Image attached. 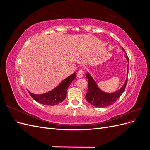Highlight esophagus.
<instances>
[{
    "mask_svg": "<svg viewBox=\"0 0 150 150\" xmlns=\"http://www.w3.org/2000/svg\"><path fill=\"white\" fill-rule=\"evenodd\" d=\"M83 75H84V72L83 71L82 69L79 70V71L78 72V74H77V76H78V78H82V77L83 76Z\"/></svg>",
    "mask_w": 150,
    "mask_h": 150,
    "instance_id": "34e87169",
    "label": "esophagus"
}]
</instances>
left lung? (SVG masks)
Wrapping results in <instances>:
<instances>
[{"label":"left lung","mask_w":150,"mask_h":150,"mask_svg":"<svg viewBox=\"0 0 150 150\" xmlns=\"http://www.w3.org/2000/svg\"><path fill=\"white\" fill-rule=\"evenodd\" d=\"M122 51L125 52V56L127 61L129 62L128 57L123 48H122ZM128 65L127 67V77H128ZM86 76L88 81V89L87 93L86 94V101L91 105L98 108H104L112 105L125 91L127 81H128V78H126L124 84L119 90L115 92L109 93L104 92L99 89L93 77L89 72H86Z\"/></svg>","instance_id":"8db88e82"}]
</instances>
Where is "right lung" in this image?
I'll return each instance as SVG.
<instances>
[{
	"instance_id": "add662e5",
	"label": "right lung",
	"mask_w": 150,
	"mask_h": 150,
	"mask_svg": "<svg viewBox=\"0 0 150 150\" xmlns=\"http://www.w3.org/2000/svg\"><path fill=\"white\" fill-rule=\"evenodd\" d=\"M76 72L72 75L68 76L67 78L63 80L56 88L46 93L42 94H35L28 92L35 101L44 104V105L54 106L64 100L66 96L67 89L69 87L72 81L76 78Z\"/></svg>"
}]
</instances>
